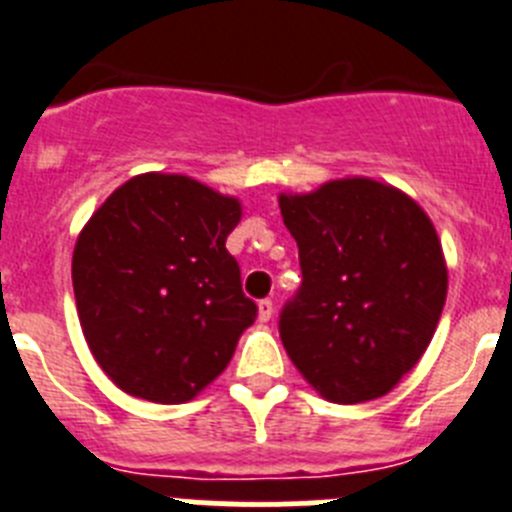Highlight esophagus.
<instances>
[{
    "instance_id": "34e87169",
    "label": "esophagus",
    "mask_w": 512,
    "mask_h": 512,
    "mask_svg": "<svg viewBox=\"0 0 512 512\" xmlns=\"http://www.w3.org/2000/svg\"><path fill=\"white\" fill-rule=\"evenodd\" d=\"M257 317H260L262 322H268V319L273 317V301L262 299L260 304H257Z\"/></svg>"
}]
</instances>
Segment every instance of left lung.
I'll return each instance as SVG.
<instances>
[{
  "mask_svg": "<svg viewBox=\"0 0 512 512\" xmlns=\"http://www.w3.org/2000/svg\"><path fill=\"white\" fill-rule=\"evenodd\" d=\"M281 213L301 265L278 319L283 348L330 402L384 397L420 361L446 304L433 224L412 198L368 177L281 195Z\"/></svg>",
  "mask_w": 512,
  "mask_h": 512,
  "instance_id": "1",
  "label": "left lung"
}]
</instances>
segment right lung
Masks as SVG:
<instances>
[{"mask_svg": "<svg viewBox=\"0 0 512 512\" xmlns=\"http://www.w3.org/2000/svg\"><path fill=\"white\" fill-rule=\"evenodd\" d=\"M237 198L182 175H139L79 234L71 281L95 361L149 402L180 404L211 384L257 317L226 237Z\"/></svg>", "mask_w": 512, "mask_h": 512, "instance_id": "obj_1", "label": "right lung"}]
</instances>
